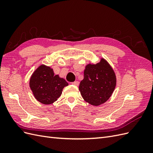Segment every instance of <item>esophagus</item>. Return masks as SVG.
<instances>
[{
	"instance_id": "obj_1",
	"label": "esophagus",
	"mask_w": 153,
	"mask_h": 153,
	"mask_svg": "<svg viewBox=\"0 0 153 153\" xmlns=\"http://www.w3.org/2000/svg\"><path fill=\"white\" fill-rule=\"evenodd\" d=\"M78 84H79V82H78V81H75V82H72V85H73L78 86Z\"/></svg>"
}]
</instances>
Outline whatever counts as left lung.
<instances>
[{"instance_id":"8db88e82","label":"left lung","mask_w":153,"mask_h":153,"mask_svg":"<svg viewBox=\"0 0 153 153\" xmlns=\"http://www.w3.org/2000/svg\"><path fill=\"white\" fill-rule=\"evenodd\" d=\"M116 85V76L108 62L101 59L96 64L85 66L84 77L79 85L82 98L89 104L98 106L112 96Z\"/></svg>"}]
</instances>
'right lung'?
Listing matches in <instances>:
<instances>
[{
  "label": "right lung",
  "instance_id": "1",
  "mask_svg": "<svg viewBox=\"0 0 153 153\" xmlns=\"http://www.w3.org/2000/svg\"><path fill=\"white\" fill-rule=\"evenodd\" d=\"M29 85L39 102L50 105L57 100L68 83L58 75H55L52 68L42 64L32 73Z\"/></svg>",
  "mask_w": 153,
  "mask_h": 153
}]
</instances>
